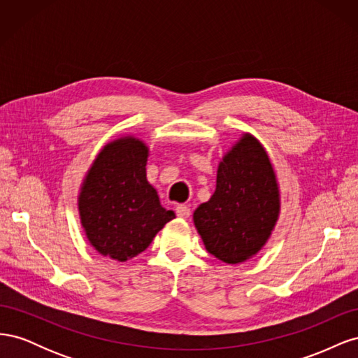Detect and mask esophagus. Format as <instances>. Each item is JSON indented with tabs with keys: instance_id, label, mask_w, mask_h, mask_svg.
<instances>
[{
	"instance_id": "esophagus-1",
	"label": "esophagus",
	"mask_w": 358,
	"mask_h": 358,
	"mask_svg": "<svg viewBox=\"0 0 358 358\" xmlns=\"http://www.w3.org/2000/svg\"><path fill=\"white\" fill-rule=\"evenodd\" d=\"M176 213H178V216H180V218H189V215H191L189 206L188 204H179L176 208Z\"/></svg>"
}]
</instances>
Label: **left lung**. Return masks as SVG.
<instances>
[{
	"mask_svg": "<svg viewBox=\"0 0 358 358\" xmlns=\"http://www.w3.org/2000/svg\"><path fill=\"white\" fill-rule=\"evenodd\" d=\"M279 208L272 162L255 137L243 134L220 162L216 189L194 212V224L213 257L237 264L266 245Z\"/></svg>",
	"mask_w": 358,
	"mask_h": 358,
	"instance_id": "left-lung-1",
	"label": "left lung"
}]
</instances>
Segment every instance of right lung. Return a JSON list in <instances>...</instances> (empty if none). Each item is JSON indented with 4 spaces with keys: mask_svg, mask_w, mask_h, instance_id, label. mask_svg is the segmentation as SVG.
I'll return each instance as SVG.
<instances>
[{
    "mask_svg": "<svg viewBox=\"0 0 358 358\" xmlns=\"http://www.w3.org/2000/svg\"><path fill=\"white\" fill-rule=\"evenodd\" d=\"M148 146L136 137L106 145L88 170L79 213L90 243L117 262L143 252L175 212L161 206L146 179Z\"/></svg>",
    "mask_w": 358,
    "mask_h": 358,
    "instance_id": "add662e5",
    "label": "right lung"
}]
</instances>
